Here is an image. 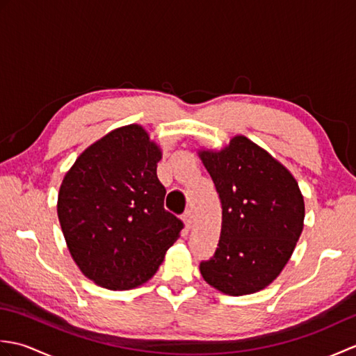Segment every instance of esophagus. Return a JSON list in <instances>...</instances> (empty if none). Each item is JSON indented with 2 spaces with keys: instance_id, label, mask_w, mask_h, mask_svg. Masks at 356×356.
<instances>
[{
  "instance_id": "esophagus-1",
  "label": "esophagus",
  "mask_w": 356,
  "mask_h": 356,
  "mask_svg": "<svg viewBox=\"0 0 356 356\" xmlns=\"http://www.w3.org/2000/svg\"><path fill=\"white\" fill-rule=\"evenodd\" d=\"M184 223H185L188 229H190L193 226V213H191V211H186V213L184 214Z\"/></svg>"
}]
</instances>
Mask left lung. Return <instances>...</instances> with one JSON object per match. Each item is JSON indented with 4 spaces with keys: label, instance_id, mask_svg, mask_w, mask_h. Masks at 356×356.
<instances>
[{
    "label": "left lung",
    "instance_id": "obj_1",
    "mask_svg": "<svg viewBox=\"0 0 356 356\" xmlns=\"http://www.w3.org/2000/svg\"><path fill=\"white\" fill-rule=\"evenodd\" d=\"M200 161L222 202L216 254L203 280L240 297L268 287L289 261L305 226V199L286 166L243 134L222 148L200 147Z\"/></svg>",
    "mask_w": 356,
    "mask_h": 356
}]
</instances>
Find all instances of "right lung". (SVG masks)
<instances>
[{"mask_svg":"<svg viewBox=\"0 0 356 356\" xmlns=\"http://www.w3.org/2000/svg\"><path fill=\"white\" fill-rule=\"evenodd\" d=\"M162 148L139 124L115 128L78 156L58 193V218L79 270L130 291L161 266L184 225L163 208Z\"/></svg>","mask_w":356,"mask_h":356,"instance_id":"add662e5","label":"right lung"}]
</instances>
